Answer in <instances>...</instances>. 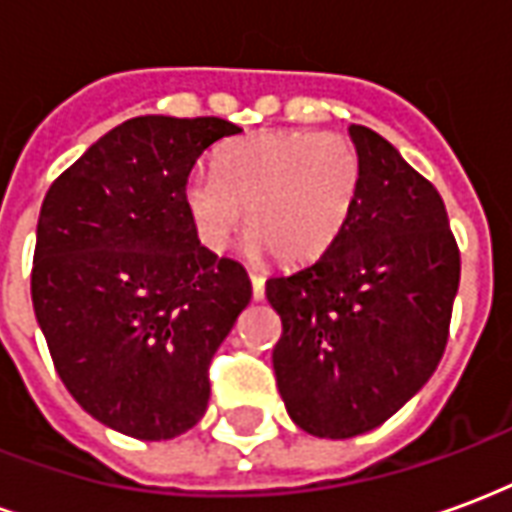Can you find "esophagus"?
<instances>
[{"mask_svg": "<svg viewBox=\"0 0 512 512\" xmlns=\"http://www.w3.org/2000/svg\"><path fill=\"white\" fill-rule=\"evenodd\" d=\"M249 279H252V296H255V301L266 299V279L260 277V274H249Z\"/></svg>", "mask_w": 512, "mask_h": 512, "instance_id": "1", "label": "esophagus"}]
</instances>
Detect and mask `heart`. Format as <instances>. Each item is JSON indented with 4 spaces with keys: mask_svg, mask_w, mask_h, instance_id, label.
<instances>
[{
    "mask_svg": "<svg viewBox=\"0 0 512 512\" xmlns=\"http://www.w3.org/2000/svg\"><path fill=\"white\" fill-rule=\"evenodd\" d=\"M362 186L359 147L334 131H268L224 147L216 172L186 180V208L213 252L230 244L246 208L252 249L279 263L318 257L340 235Z\"/></svg>",
    "mask_w": 512,
    "mask_h": 512,
    "instance_id": "1",
    "label": "heart"
}]
</instances>
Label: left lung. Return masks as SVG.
<instances>
[{"instance_id": "1", "label": "left lung", "mask_w": 512, "mask_h": 512, "mask_svg": "<svg viewBox=\"0 0 512 512\" xmlns=\"http://www.w3.org/2000/svg\"><path fill=\"white\" fill-rule=\"evenodd\" d=\"M354 211L315 263L266 282L282 321L274 373L290 419L321 439L378 428L417 395L450 337L461 252L436 186L384 136L351 126Z\"/></svg>"}]
</instances>
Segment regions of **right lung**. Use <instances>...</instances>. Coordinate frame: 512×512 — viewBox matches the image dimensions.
<instances>
[{
	"label": "right lung",
	"instance_id": "add662e5",
	"mask_svg": "<svg viewBox=\"0 0 512 512\" xmlns=\"http://www.w3.org/2000/svg\"><path fill=\"white\" fill-rule=\"evenodd\" d=\"M241 128L145 115L51 183L32 257V307L62 384L98 422L175 439L208 408V367L252 285L213 255L186 208L202 150Z\"/></svg>",
	"mask_w": 512,
	"mask_h": 512
}]
</instances>
